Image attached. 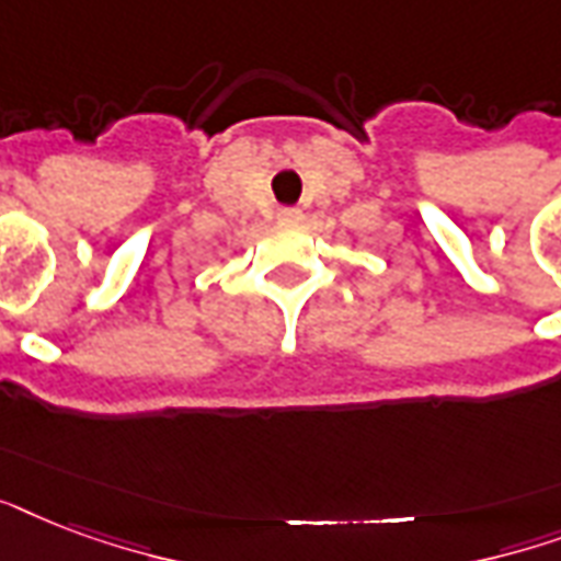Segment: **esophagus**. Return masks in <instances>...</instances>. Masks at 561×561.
<instances>
[{"label":"esophagus","mask_w":561,"mask_h":561,"mask_svg":"<svg viewBox=\"0 0 561 561\" xmlns=\"http://www.w3.org/2000/svg\"><path fill=\"white\" fill-rule=\"evenodd\" d=\"M276 218H279L282 224H297V220L302 218V209H297V206H282V209L276 211Z\"/></svg>","instance_id":"34e87169"}]
</instances>
